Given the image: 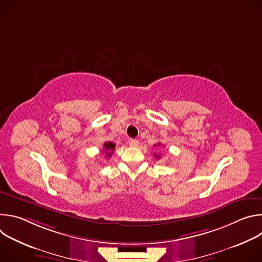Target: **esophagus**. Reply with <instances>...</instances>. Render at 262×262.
Segmentation results:
<instances>
[{
	"label": "esophagus",
	"instance_id": "esophagus-1",
	"mask_svg": "<svg viewBox=\"0 0 262 262\" xmlns=\"http://www.w3.org/2000/svg\"><path fill=\"white\" fill-rule=\"evenodd\" d=\"M128 144H129V146H132V147H137V146L139 145V141H138L137 139H130V140L128 141Z\"/></svg>",
	"mask_w": 262,
	"mask_h": 262
}]
</instances>
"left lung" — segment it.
I'll return each instance as SVG.
<instances>
[{"label": "left lung", "instance_id": "1", "mask_svg": "<svg viewBox=\"0 0 262 262\" xmlns=\"http://www.w3.org/2000/svg\"><path fill=\"white\" fill-rule=\"evenodd\" d=\"M156 157H157V158H158V159H159V158H160V156H157V155H156Z\"/></svg>", "mask_w": 262, "mask_h": 262}]
</instances>
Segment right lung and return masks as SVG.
<instances>
[{"instance_id": "1", "label": "right lung", "mask_w": 262, "mask_h": 262, "mask_svg": "<svg viewBox=\"0 0 262 262\" xmlns=\"http://www.w3.org/2000/svg\"><path fill=\"white\" fill-rule=\"evenodd\" d=\"M115 143L113 142H105L103 144V154H105V157L108 159L112 157V154L114 152V149H115Z\"/></svg>"}]
</instances>
